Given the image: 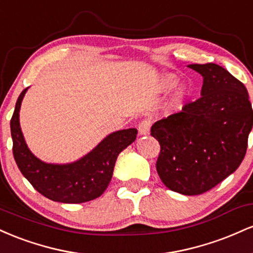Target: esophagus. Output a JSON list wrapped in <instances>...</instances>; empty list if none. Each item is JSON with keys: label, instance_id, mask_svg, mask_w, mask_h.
Instances as JSON below:
<instances>
[{"label": "esophagus", "instance_id": "34e87169", "mask_svg": "<svg viewBox=\"0 0 253 253\" xmlns=\"http://www.w3.org/2000/svg\"><path fill=\"white\" fill-rule=\"evenodd\" d=\"M150 128H151V121L150 120H144L139 124L138 129H139V134L140 135H147L150 133Z\"/></svg>", "mask_w": 253, "mask_h": 253}]
</instances>
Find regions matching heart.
Instances as JSON below:
<instances>
[{
	"label": "heart",
	"mask_w": 253,
	"mask_h": 253,
	"mask_svg": "<svg viewBox=\"0 0 253 253\" xmlns=\"http://www.w3.org/2000/svg\"><path fill=\"white\" fill-rule=\"evenodd\" d=\"M178 82V78L172 74H165L162 76L161 81H159V88L162 91H168L171 88L176 85ZM189 97V89L185 84H181L178 88L176 89L175 94L171 97V101L169 103V109H177L184 103V101Z\"/></svg>",
	"instance_id": "b5f03b06"
}]
</instances>
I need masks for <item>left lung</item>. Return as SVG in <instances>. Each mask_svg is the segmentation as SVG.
Here are the masks:
<instances>
[{
    "instance_id": "obj_1",
    "label": "left lung",
    "mask_w": 253,
    "mask_h": 253,
    "mask_svg": "<svg viewBox=\"0 0 253 253\" xmlns=\"http://www.w3.org/2000/svg\"><path fill=\"white\" fill-rule=\"evenodd\" d=\"M203 78L201 97L157 121L156 168L162 182L182 195H200L233 173L245 157L253 112L245 85L214 63L190 64Z\"/></svg>"
}]
</instances>
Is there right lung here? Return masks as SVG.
<instances>
[{"label": "right lung", "mask_w": 253, "mask_h": 253, "mask_svg": "<svg viewBox=\"0 0 253 253\" xmlns=\"http://www.w3.org/2000/svg\"><path fill=\"white\" fill-rule=\"evenodd\" d=\"M27 90L20 94L10 120L17 168L34 189L52 201L83 203L97 199L108 187L119 153L135 140L138 130L127 128L110 133L89 153L72 163H46L31 152L20 127V108Z\"/></svg>", "instance_id": "obj_1"}]
</instances>
